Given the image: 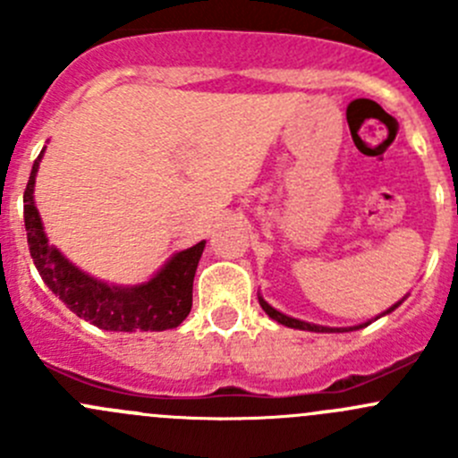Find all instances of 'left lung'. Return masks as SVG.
I'll return each instance as SVG.
<instances>
[{
    "label": "left lung",
    "instance_id": "1",
    "mask_svg": "<svg viewBox=\"0 0 458 458\" xmlns=\"http://www.w3.org/2000/svg\"><path fill=\"white\" fill-rule=\"evenodd\" d=\"M401 301H403V299H401ZM401 301L394 303V306H392L390 310L383 312V315H387V312L396 310V308L401 306ZM259 306H261L263 310H266L267 317L275 318L276 323H281V326H288V327H297V330H308V332H350V330H359V327H366V326H368V323H363V326H354V327H326V326H315V323L299 321V318H293V317L284 315V312L275 310V308H272L270 303H267L263 297H259ZM383 315H381V317H383Z\"/></svg>",
    "mask_w": 458,
    "mask_h": 458
}]
</instances>
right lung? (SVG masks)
I'll list each match as a JSON object with an SVG mask.
<instances>
[{
    "label": "right lung",
    "instance_id": "obj_1",
    "mask_svg": "<svg viewBox=\"0 0 458 458\" xmlns=\"http://www.w3.org/2000/svg\"><path fill=\"white\" fill-rule=\"evenodd\" d=\"M44 150L35 159L24 191V224L29 234L30 257L44 284L53 290L68 310L92 326L110 332H161L177 327L192 308V281L206 242L168 259L150 281L131 288L108 285L72 266L57 248L48 243L41 225L32 191Z\"/></svg>",
    "mask_w": 458,
    "mask_h": 458
}]
</instances>
